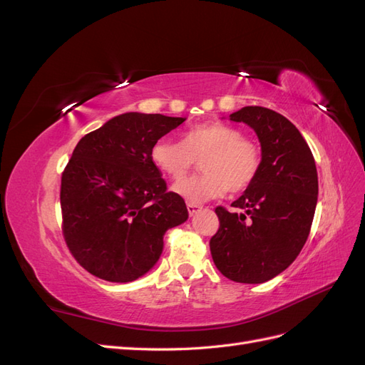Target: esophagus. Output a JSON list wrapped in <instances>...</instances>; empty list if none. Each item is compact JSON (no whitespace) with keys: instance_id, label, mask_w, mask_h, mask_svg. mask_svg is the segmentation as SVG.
Here are the masks:
<instances>
[{"instance_id":"34e87169","label":"esophagus","mask_w":365,"mask_h":365,"mask_svg":"<svg viewBox=\"0 0 365 365\" xmlns=\"http://www.w3.org/2000/svg\"><path fill=\"white\" fill-rule=\"evenodd\" d=\"M202 207L201 205H196V204H187V210H189V215L190 216H193L195 213H197V212H200V210H201Z\"/></svg>"}]
</instances>
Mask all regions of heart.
I'll return each instance as SVG.
<instances>
[{
  "instance_id": "b5f03b06",
  "label": "heart",
  "mask_w": 365,
  "mask_h": 365,
  "mask_svg": "<svg viewBox=\"0 0 365 365\" xmlns=\"http://www.w3.org/2000/svg\"><path fill=\"white\" fill-rule=\"evenodd\" d=\"M152 163L172 181L187 175L200 160L201 175L173 185L187 202L202 204L227 190L244 192L256 181L262 168V150L242 130L219 121L195 125L184 130L181 141L161 138L150 150Z\"/></svg>"
}]
</instances>
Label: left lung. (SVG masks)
Segmentation results:
<instances>
[{"label":"left lung","mask_w":365,"mask_h":365,"mask_svg":"<svg viewBox=\"0 0 365 365\" xmlns=\"http://www.w3.org/2000/svg\"><path fill=\"white\" fill-rule=\"evenodd\" d=\"M256 132L262 168L230 213L216 207L219 230L210 239L216 268L237 283H263L284 271L306 244L315 215L318 175L306 140L272 109L245 106L230 114Z\"/></svg>","instance_id":"1"}]
</instances>
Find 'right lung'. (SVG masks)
I'll return each mask as SVG.
<instances>
[{"instance_id":"1","label":"right lung","mask_w":365,"mask_h":365,"mask_svg":"<svg viewBox=\"0 0 365 365\" xmlns=\"http://www.w3.org/2000/svg\"><path fill=\"white\" fill-rule=\"evenodd\" d=\"M185 118L126 113L81 138L62 172V235L98 279L128 283L163 252V236L185 222L182 197L152 163L155 143Z\"/></svg>"}]
</instances>
